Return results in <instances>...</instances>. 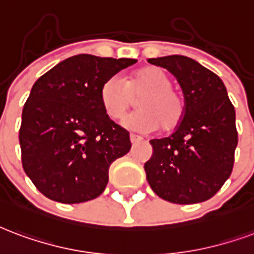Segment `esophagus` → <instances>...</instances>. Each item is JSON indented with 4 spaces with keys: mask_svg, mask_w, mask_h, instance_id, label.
I'll list each match as a JSON object with an SVG mask.
<instances>
[{
    "mask_svg": "<svg viewBox=\"0 0 254 254\" xmlns=\"http://www.w3.org/2000/svg\"><path fill=\"white\" fill-rule=\"evenodd\" d=\"M130 141H132V144H138V142L142 141V138L136 136V134H130Z\"/></svg>",
    "mask_w": 254,
    "mask_h": 254,
    "instance_id": "esophagus-1",
    "label": "esophagus"
}]
</instances>
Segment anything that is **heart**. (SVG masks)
I'll return each instance as SVG.
<instances>
[{
    "label": "heart",
    "mask_w": 254,
    "mask_h": 254,
    "mask_svg": "<svg viewBox=\"0 0 254 254\" xmlns=\"http://www.w3.org/2000/svg\"><path fill=\"white\" fill-rule=\"evenodd\" d=\"M168 74L157 67L137 71L125 82L114 75L103 82L99 98L105 113L112 120L122 118L140 97V110L124 120V127L140 133L156 129L171 130L180 124L185 116V101L179 91L171 87Z\"/></svg>",
    "instance_id": "heart-1"
}]
</instances>
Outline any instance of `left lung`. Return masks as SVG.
<instances>
[{
	"label": "left lung",
	"instance_id": "left-lung-1",
	"mask_svg": "<svg viewBox=\"0 0 254 254\" xmlns=\"http://www.w3.org/2000/svg\"><path fill=\"white\" fill-rule=\"evenodd\" d=\"M167 68L185 94V116L175 132L153 138L144 168L161 199L178 204L204 202L229 179L238 142L236 110L221 78L194 59L171 55L148 59Z\"/></svg>",
	"mask_w": 254,
	"mask_h": 254
}]
</instances>
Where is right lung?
Returning a JSON list of instances; mask_svg holds the SVG:
<instances>
[{
    "label": "right lung",
    "mask_w": 254,
    "mask_h": 254,
    "mask_svg": "<svg viewBox=\"0 0 254 254\" xmlns=\"http://www.w3.org/2000/svg\"><path fill=\"white\" fill-rule=\"evenodd\" d=\"M136 59L71 56L35 82L22 109V168L47 198L65 204L102 194L109 167L130 151L129 132L101 105L103 82Z\"/></svg>",
    "instance_id": "add662e5"
}]
</instances>
